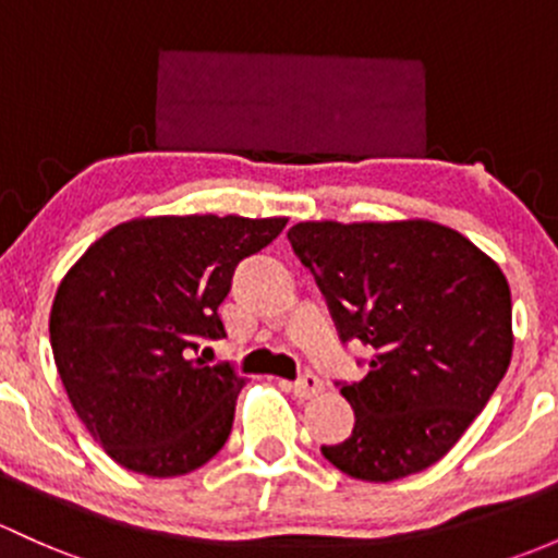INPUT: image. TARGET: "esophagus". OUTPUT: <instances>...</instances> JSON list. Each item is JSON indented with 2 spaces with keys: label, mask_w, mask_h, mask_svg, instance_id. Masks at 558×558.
<instances>
[{
  "label": "esophagus",
  "mask_w": 558,
  "mask_h": 558,
  "mask_svg": "<svg viewBox=\"0 0 558 558\" xmlns=\"http://www.w3.org/2000/svg\"><path fill=\"white\" fill-rule=\"evenodd\" d=\"M291 390H294L296 398H313V396H318L320 390H324V383H320L315 374H302V377H299L296 383L291 385Z\"/></svg>",
  "instance_id": "obj_1"
}]
</instances>
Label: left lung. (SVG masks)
<instances>
[{"instance_id":"left-lung-1","label":"left lung","mask_w":558,"mask_h":558,"mask_svg":"<svg viewBox=\"0 0 558 558\" xmlns=\"http://www.w3.org/2000/svg\"><path fill=\"white\" fill-rule=\"evenodd\" d=\"M342 342L374 348L361 383H337L355 412L320 447L361 481L425 471L460 441L511 366V289L495 262L433 221H302L289 230Z\"/></svg>"}]
</instances>
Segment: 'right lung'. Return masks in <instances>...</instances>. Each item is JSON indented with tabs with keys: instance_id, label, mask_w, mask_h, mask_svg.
<instances>
[{
	"instance_id": "add662e5",
	"label": "right lung",
	"mask_w": 558,
	"mask_h": 558,
	"mask_svg": "<svg viewBox=\"0 0 558 558\" xmlns=\"http://www.w3.org/2000/svg\"><path fill=\"white\" fill-rule=\"evenodd\" d=\"M286 219L157 216L98 238L58 286L50 344L77 417L122 468L184 476L227 444L245 379L208 366L238 264Z\"/></svg>"
}]
</instances>
